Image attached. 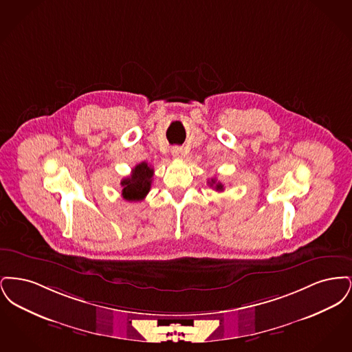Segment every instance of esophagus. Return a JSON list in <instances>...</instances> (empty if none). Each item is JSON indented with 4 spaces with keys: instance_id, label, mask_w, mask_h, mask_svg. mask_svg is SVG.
I'll return each instance as SVG.
<instances>
[{
    "instance_id": "34e87169",
    "label": "esophagus",
    "mask_w": 352,
    "mask_h": 352,
    "mask_svg": "<svg viewBox=\"0 0 352 352\" xmlns=\"http://www.w3.org/2000/svg\"><path fill=\"white\" fill-rule=\"evenodd\" d=\"M171 154H173V157H175V158H181V157L184 155V149L179 148V146H174V148L171 149Z\"/></svg>"
}]
</instances>
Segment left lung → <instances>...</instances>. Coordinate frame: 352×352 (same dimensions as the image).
<instances>
[{
	"mask_svg": "<svg viewBox=\"0 0 352 352\" xmlns=\"http://www.w3.org/2000/svg\"><path fill=\"white\" fill-rule=\"evenodd\" d=\"M208 184H210L211 187H214L217 191H223V190H224V186L217 182V181H215V178H212V179L208 182Z\"/></svg>",
	"mask_w": 352,
	"mask_h": 352,
	"instance_id": "1",
	"label": "left lung"
}]
</instances>
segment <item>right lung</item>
I'll return each instance as SVG.
<instances>
[{"label":"right lung","mask_w":352,"mask_h":352,"mask_svg":"<svg viewBox=\"0 0 352 352\" xmlns=\"http://www.w3.org/2000/svg\"><path fill=\"white\" fill-rule=\"evenodd\" d=\"M154 170L146 162H141L132 170L131 177L121 181L122 198L128 201H142L151 191Z\"/></svg>","instance_id":"obj_1"}]
</instances>
